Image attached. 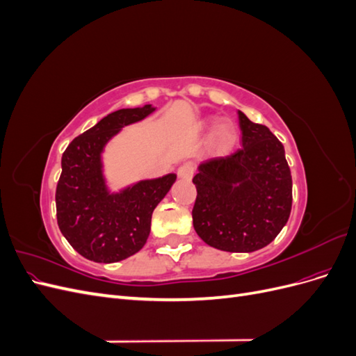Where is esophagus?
<instances>
[{
  "mask_svg": "<svg viewBox=\"0 0 356 356\" xmlns=\"http://www.w3.org/2000/svg\"><path fill=\"white\" fill-rule=\"evenodd\" d=\"M195 169L196 168L191 163V161H186V163H182L178 168V177L182 179H190L193 177V174H195Z\"/></svg>",
  "mask_w": 356,
  "mask_h": 356,
  "instance_id": "1",
  "label": "esophagus"
}]
</instances>
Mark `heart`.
<instances>
[{"instance_id": "heart-1", "label": "heart", "mask_w": 356, "mask_h": 356, "mask_svg": "<svg viewBox=\"0 0 356 356\" xmlns=\"http://www.w3.org/2000/svg\"><path fill=\"white\" fill-rule=\"evenodd\" d=\"M236 138H238V131H236V126L230 122L221 123L213 132V143L220 148L230 147L236 141Z\"/></svg>"}]
</instances>
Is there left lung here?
<instances>
[{
	"label": "left lung",
	"mask_w": 356,
	"mask_h": 356,
	"mask_svg": "<svg viewBox=\"0 0 356 356\" xmlns=\"http://www.w3.org/2000/svg\"><path fill=\"white\" fill-rule=\"evenodd\" d=\"M242 148L199 165L193 225L199 238L227 252L267 246L286 224L293 178L285 149L268 127L238 111Z\"/></svg>",
	"instance_id": "1"
}]
</instances>
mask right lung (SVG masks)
<instances>
[{
	"label": "right lung",
	"mask_w": 356,
	"mask_h": 356,
	"mask_svg": "<svg viewBox=\"0 0 356 356\" xmlns=\"http://www.w3.org/2000/svg\"><path fill=\"white\" fill-rule=\"evenodd\" d=\"M156 108H123L104 117L89 131L74 138L62 154L56 187V217L60 233L84 258L115 263L145 245L154 208L174 184L177 175L144 179L118 193H110L102 172V152L122 127L141 122Z\"/></svg>",
	"instance_id": "add662e5"
}]
</instances>
